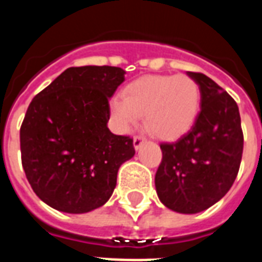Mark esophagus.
I'll return each mask as SVG.
<instances>
[{"label": "esophagus", "instance_id": "esophagus-1", "mask_svg": "<svg viewBox=\"0 0 262 262\" xmlns=\"http://www.w3.org/2000/svg\"><path fill=\"white\" fill-rule=\"evenodd\" d=\"M143 143H145V137H144V136H135V139H133V145H135L136 149H139V148L143 145Z\"/></svg>", "mask_w": 262, "mask_h": 262}]
</instances>
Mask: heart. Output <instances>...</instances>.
Instances as JSON below:
<instances>
[{
    "instance_id": "1",
    "label": "heart",
    "mask_w": 262,
    "mask_h": 262,
    "mask_svg": "<svg viewBox=\"0 0 262 262\" xmlns=\"http://www.w3.org/2000/svg\"><path fill=\"white\" fill-rule=\"evenodd\" d=\"M200 107V87L187 75L145 76L127 84L122 100L111 102V114L123 130L145 114V127L154 135L171 139L194 121Z\"/></svg>"
}]
</instances>
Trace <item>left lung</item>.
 <instances>
[{
    "instance_id": "obj_1",
    "label": "left lung",
    "mask_w": 262,
    "mask_h": 262,
    "mask_svg": "<svg viewBox=\"0 0 262 262\" xmlns=\"http://www.w3.org/2000/svg\"><path fill=\"white\" fill-rule=\"evenodd\" d=\"M187 75L199 84L201 110L189 132L172 143L160 144L155 186L167 208L197 213L231 189L239 171L244 132L235 100L208 76Z\"/></svg>"
}]
</instances>
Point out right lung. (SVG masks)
Segmentation results:
<instances>
[{
	"instance_id": "add662e5",
	"label": "right lung",
	"mask_w": 262,
	"mask_h": 262,
	"mask_svg": "<svg viewBox=\"0 0 262 262\" xmlns=\"http://www.w3.org/2000/svg\"><path fill=\"white\" fill-rule=\"evenodd\" d=\"M123 75L117 67L69 68L27 108L20 127L23 168L35 194L57 211L102 207L119 166L135 155L130 136L107 127L108 98Z\"/></svg>"
}]
</instances>
